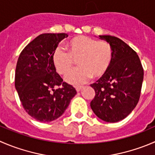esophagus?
<instances>
[{"mask_svg":"<svg viewBox=\"0 0 155 155\" xmlns=\"http://www.w3.org/2000/svg\"><path fill=\"white\" fill-rule=\"evenodd\" d=\"M75 88H76V91H81V89L82 88V86H76Z\"/></svg>","mask_w":155,"mask_h":155,"instance_id":"esophagus-1","label":"esophagus"}]
</instances>
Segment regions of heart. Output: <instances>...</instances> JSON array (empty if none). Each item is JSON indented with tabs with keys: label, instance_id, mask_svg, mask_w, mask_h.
<instances>
[{
	"label": "heart",
	"instance_id": "obj_1",
	"mask_svg": "<svg viewBox=\"0 0 155 155\" xmlns=\"http://www.w3.org/2000/svg\"><path fill=\"white\" fill-rule=\"evenodd\" d=\"M66 48L67 53L57 48L52 54V61L58 73L66 75L73 69L74 61H77L79 67L66 76V81L73 85H80L90 78L102 77L112 64L114 52L107 41L78 35L69 40Z\"/></svg>",
	"mask_w": 155,
	"mask_h": 155
}]
</instances>
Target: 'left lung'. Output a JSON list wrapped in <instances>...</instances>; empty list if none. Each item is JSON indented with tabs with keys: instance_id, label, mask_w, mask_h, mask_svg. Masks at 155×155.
Wrapping results in <instances>:
<instances>
[{
	"instance_id": "1",
	"label": "left lung",
	"mask_w": 155,
	"mask_h": 155,
	"mask_svg": "<svg viewBox=\"0 0 155 155\" xmlns=\"http://www.w3.org/2000/svg\"><path fill=\"white\" fill-rule=\"evenodd\" d=\"M110 43L114 58L106 74L91 84L95 95L90 103L97 117L108 123L126 118L139 102L144 70L140 59L124 41L111 35H99Z\"/></svg>"
}]
</instances>
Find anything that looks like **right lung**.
<instances>
[{
  "instance_id": "obj_1",
  "label": "right lung",
  "mask_w": 155,
  "mask_h": 155,
  "mask_svg": "<svg viewBox=\"0 0 155 155\" xmlns=\"http://www.w3.org/2000/svg\"><path fill=\"white\" fill-rule=\"evenodd\" d=\"M67 37L66 33L40 35L25 46L18 58L15 87L27 114L40 122L60 117L76 94L71 85L63 82L52 61L54 51Z\"/></svg>"
}]
</instances>
